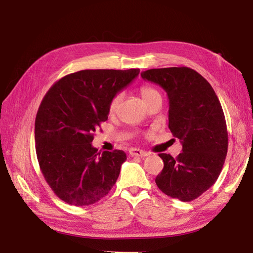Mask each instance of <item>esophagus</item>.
<instances>
[{"instance_id":"34e87169","label":"esophagus","mask_w":253,"mask_h":253,"mask_svg":"<svg viewBox=\"0 0 253 253\" xmlns=\"http://www.w3.org/2000/svg\"><path fill=\"white\" fill-rule=\"evenodd\" d=\"M130 155L144 158V157L148 156V153L145 152V151H142V149H140V148H131L130 149Z\"/></svg>"}]
</instances>
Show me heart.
<instances>
[{
  "mask_svg": "<svg viewBox=\"0 0 253 253\" xmlns=\"http://www.w3.org/2000/svg\"><path fill=\"white\" fill-rule=\"evenodd\" d=\"M141 96L143 98V100L145 101V104H147L148 101H151L152 99L156 97H161V94H159V91L155 88H153L151 86H142L141 87ZM121 94H117L115 97L112 98L111 101H110V105H109V112H115L116 109L119 106L120 101H121Z\"/></svg>",
  "mask_w": 253,
  "mask_h": 253,
  "instance_id": "b5f03b06",
  "label": "heart"
}]
</instances>
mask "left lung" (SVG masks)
Listing matches in <instances>:
<instances>
[{"mask_svg": "<svg viewBox=\"0 0 253 253\" xmlns=\"http://www.w3.org/2000/svg\"><path fill=\"white\" fill-rule=\"evenodd\" d=\"M141 76L167 92L168 126L182 144L176 158L159 154L164 169L155 182L168 197L190 202L212 187L223 169L228 148L223 108L209 82L192 69H152Z\"/></svg>", "mask_w": 253, "mask_h": 253, "instance_id": "1", "label": "left lung"}]
</instances>
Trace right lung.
<instances>
[{
    "label": "right lung",
    "mask_w": 253,
    "mask_h": 253,
    "mask_svg": "<svg viewBox=\"0 0 253 253\" xmlns=\"http://www.w3.org/2000/svg\"><path fill=\"white\" fill-rule=\"evenodd\" d=\"M140 69L83 70L62 77L39 106L35 121L38 163L45 181L64 202L86 206L109 193L126 155L98 152L94 132L109 115L118 92Z\"/></svg>",
    "instance_id": "right-lung-1"
}]
</instances>
